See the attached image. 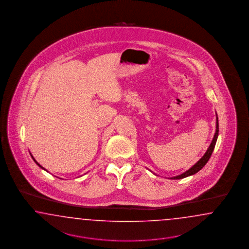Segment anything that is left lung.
Wrapping results in <instances>:
<instances>
[{
	"label": "left lung",
	"instance_id": "left-lung-1",
	"mask_svg": "<svg viewBox=\"0 0 249 249\" xmlns=\"http://www.w3.org/2000/svg\"><path fill=\"white\" fill-rule=\"evenodd\" d=\"M218 132H219V125H218V118H217V114H216V129H215V133H214V136H213V141H212L211 144H210V146H209V148L207 149V151L206 152L204 153V156L202 157V158L200 159L197 162H196L195 165L193 166L192 168H190L188 171H186V172H184L183 174H180V175H178V176H175V177H172L171 179H173V180H179V179H182V178H185V177H188L190 175H193V174H196V173H198L203 167H204L206 163H207V161L209 160V159L211 157L212 153H213V149H214V146H215V143H216V141H217V137H218Z\"/></svg>",
	"mask_w": 249,
	"mask_h": 249
}]
</instances>
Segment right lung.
<instances>
[{"mask_svg": "<svg viewBox=\"0 0 249 249\" xmlns=\"http://www.w3.org/2000/svg\"><path fill=\"white\" fill-rule=\"evenodd\" d=\"M31 156H32V155H31ZM32 158H33V160H35V162H36V164H37V165L39 166V167H41V168H42V169H44V168H43V167H42V166L40 165V164H39V163H38L37 161H36V160H35V158H34V157H33V156H32Z\"/></svg>", "mask_w": 249, "mask_h": 249, "instance_id": "add662e5", "label": "right lung"}]
</instances>
